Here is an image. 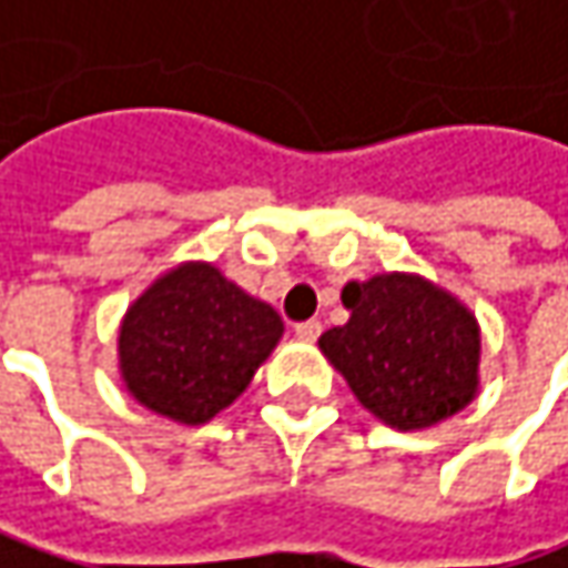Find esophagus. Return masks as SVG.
Instances as JSON below:
<instances>
[{"label": "esophagus", "mask_w": 568, "mask_h": 568, "mask_svg": "<svg viewBox=\"0 0 568 568\" xmlns=\"http://www.w3.org/2000/svg\"><path fill=\"white\" fill-rule=\"evenodd\" d=\"M321 331H324L321 321H302V324H295V336L305 339V343H314V339L321 336Z\"/></svg>", "instance_id": "34e87169"}]
</instances>
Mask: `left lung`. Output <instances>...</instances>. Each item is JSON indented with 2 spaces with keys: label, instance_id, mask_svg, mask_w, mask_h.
<instances>
[{
  "label": "left lung",
  "instance_id": "obj_1",
  "mask_svg": "<svg viewBox=\"0 0 568 568\" xmlns=\"http://www.w3.org/2000/svg\"><path fill=\"white\" fill-rule=\"evenodd\" d=\"M343 305L353 314L321 336V349L387 426L423 429L474 400L480 331L452 295L387 273L346 285Z\"/></svg>",
  "mask_w": 568,
  "mask_h": 568
}]
</instances>
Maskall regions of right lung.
Here are the masks:
<instances>
[{"mask_svg": "<svg viewBox=\"0 0 568 568\" xmlns=\"http://www.w3.org/2000/svg\"><path fill=\"white\" fill-rule=\"evenodd\" d=\"M283 336L280 314L210 263L161 276L120 327V368L139 404L206 423L251 384Z\"/></svg>", "mask_w": 568, "mask_h": 568, "instance_id": "right-lung-1", "label": "right lung"}]
</instances>
